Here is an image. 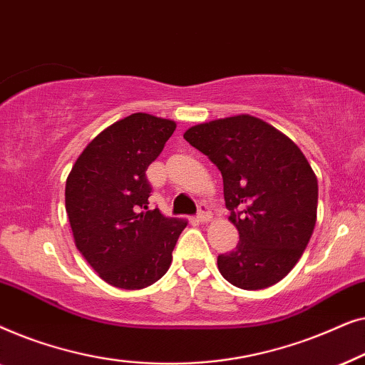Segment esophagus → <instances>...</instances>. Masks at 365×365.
Wrapping results in <instances>:
<instances>
[{
	"instance_id": "34e87169",
	"label": "esophagus",
	"mask_w": 365,
	"mask_h": 365,
	"mask_svg": "<svg viewBox=\"0 0 365 365\" xmlns=\"http://www.w3.org/2000/svg\"><path fill=\"white\" fill-rule=\"evenodd\" d=\"M196 219L199 222H207L209 219H211V211H209V207L206 206V204H201V206H199Z\"/></svg>"
}]
</instances>
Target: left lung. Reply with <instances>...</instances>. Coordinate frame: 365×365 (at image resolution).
<instances>
[{
  "instance_id": "obj_1",
  "label": "left lung",
  "mask_w": 365,
  "mask_h": 365,
  "mask_svg": "<svg viewBox=\"0 0 365 365\" xmlns=\"http://www.w3.org/2000/svg\"><path fill=\"white\" fill-rule=\"evenodd\" d=\"M184 139L222 174L234 251L219 254L232 286L257 291L291 272L317 219V178L301 149L262 119L239 114L189 128Z\"/></svg>"
}]
</instances>
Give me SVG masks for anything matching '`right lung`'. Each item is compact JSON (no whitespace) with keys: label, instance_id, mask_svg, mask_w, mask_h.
<instances>
[{"label":"right lung","instance_id":"add662e5","mask_svg":"<svg viewBox=\"0 0 365 365\" xmlns=\"http://www.w3.org/2000/svg\"><path fill=\"white\" fill-rule=\"evenodd\" d=\"M176 123L134 113L84 148L66 179V212L78 251L114 287H148L168 272L186 221L148 207V166Z\"/></svg>","mask_w":365,"mask_h":365}]
</instances>
